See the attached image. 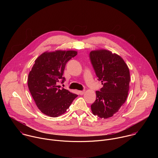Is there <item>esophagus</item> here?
<instances>
[{
    "label": "esophagus",
    "mask_w": 158,
    "mask_h": 158,
    "mask_svg": "<svg viewBox=\"0 0 158 158\" xmlns=\"http://www.w3.org/2000/svg\"><path fill=\"white\" fill-rule=\"evenodd\" d=\"M79 93L80 94V95H83L85 93V91H79Z\"/></svg>",
    "instance_id": "obj_1"
}]
</instances>
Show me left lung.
<instances>
[{"label":"left lung","mask_w":158,"mask_h":158,"mask_svg":"<svg viewBox=\"0 0 158 158\" xmlns=\"http://www.w3.org/2000/svg\"><path fill=\"white\" fill-rule=\"evenodd\" d=\"M90 59L98 80L103 87L97 91L96 99L91 105L95 116L112 117L125 102L129 92L130 74L123 59L106 49L92 51Z\"/></svg>","instance_id":"left-lung-1"}]
</instances>
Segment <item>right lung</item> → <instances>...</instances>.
<instances>
[{"label":"right lung","instance_id":"obj_1","mask_svg":"<svg viewBox=\"0 0 158 158\" xmlns=\"http://www.w3.org/2000/svg\"><path fill=\"white\" fill-rule=\"evenodd\" d=\"M75 51L45 52L35 60L28 76L29 91L36 106L43 114L56 118L65 113L77 95L58 83H63L62 77L66 63L75 57Z\"/></svg>","mask_w":158,"mask_h":158}]
</instances>
